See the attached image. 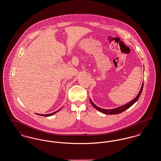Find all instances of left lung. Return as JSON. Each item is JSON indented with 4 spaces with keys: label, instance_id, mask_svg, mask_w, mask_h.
<instances>
[{
    "label": "left lung",
    "instance_id": "obj_1",
    "mask_svg": "<svg viewBox=\"0 0 161 161\" xmlns=\"http://www.w3.org/2000/svg\"><path fill=\"white\" fill-rule=\"evenodd\" d=\"M143 86H144V82H143V83L142 84L141 89L140 91L139 92L138 95L136 96V97L134 100H132L131 101H130V103H129L127 104H125V105H124L123 106L118 107V108H114V109H109V110H108V109H104V108H100V107L97 106L95 104L93 103V102H92L91 99H90V101H91V103L92 104V106L95 107L96 109H97L98 111H100V112H102V113L105 114H108V115L119 114L122 113L124 111H125V110H127V108H129V107H131V106L139 99V97H140L141 95L142 91Z\"/></svg>",
    "mask_w": 161,
    "mask_h": 161
}]
</instances>
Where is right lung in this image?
<instances>
[{
    "label": "right lung",
    "instance_id": "1",
    "mask_svg": "<svg viewBox=\"0 0 161 161\" xmlns=\"http://www.w3.org/2000/svg\"><path fill=\"white\" fill-rule=\"evenodd\" d=\"M60 110V109H59V110H57L56 112H53V113H52V114H45V115H43V114H37V115H40V116H51V115H54V114L57 113V112H58Z\"/></svg>",
    "mask_w": 161,
    "mask_h": 161
}]
</instances>
